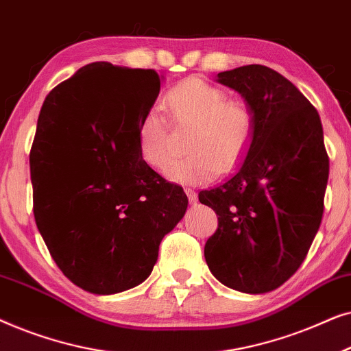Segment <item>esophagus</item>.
<instances>
[{
	"label": "esophagus",
	"mask_w": 351,
	"mask_h": 351,
	"mask_svg": "<svg viewBox=\"0 0 351 351\" xmlns=\"http://www.w3.org/2000/svg\"><path fill=\"white\" fill-rule=\"evenodd\" d=\"M185 193H186V196H189L190 203H196V199H198V195H196V191H195V190H191V189H185Z\"/></svg>",
	"instance_id": "34e87169"
}]
</instances>
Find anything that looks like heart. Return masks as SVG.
Instances as JSON below:
<instances>
[{
	"instance_id": "b5f03b06",
	"label": "heart",
	"mask_w": 351,
	"mask_h": 351,
	"mask_svg": "<svg viewBox=\"0 0 351 351\" xmlns=\"http://www.w3.org/2000/svg\"><path fill=\"white\" fill-rule=\"evenodd\" d=\"M167 113L176 124H191L185 156L166 166L167 180L198 185L230 171L243 160L252 143L256 118L252 108L239 99H227V90L189 78L165 95ZM141 158L152 167H162L169 158V126L158 110L143 113L137 126Z\"/></svg>"
}]
</instances>
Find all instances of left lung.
Returning a JSON list of instances; mask_svg holds the SVG:
<instances>
[{
  "instance_id": "left-lung-1",
  "label": "left lung",
  "mask_w": 351,
  "mask_h": 351,
  "mask_svg": "<svg viewBox=\"0 0 351 351\" xmlns=\"http://www.w3.org/2000/svg\"><path fill=\"white\" fill-rule=\"evenodd\" d=\"M215 81L252 108L256 131L233 174L199 191L219 219L204 257L230 289L265 294L294 275L318 233L329 177L323 126L305 95L268 66H238Z\"/></svg>"
}]
</instances>
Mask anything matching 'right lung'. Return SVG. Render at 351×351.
<instances>
[{
	"label": "right lung",
	"mask_w": 351,
	"mask_h": 351,
	"mask_svg": "<svg viewBox=\"0 0 351 351\" xmlns=\"http://www.w3.org/2000/svg\"><path fill=\"white\" fill-rule=\"evenodd\" d=\"M155 70L84 65L43 104L30 152L33 214L62 273L118 294L147 280L189 199L141 158L137 126L161 81Z\"/></svg>",
	"instance_id": "right-lung-1"
}]
</instances>
